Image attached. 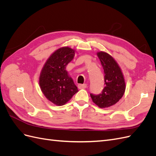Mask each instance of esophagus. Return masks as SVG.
Returning a JSON list of instances; mask_svg holds the SVG:
<instances>
[{
  "label": "esophagus",
  "instance_id": "1",
  "mask_svg": "<svg viewBox=\"0 0 156 156\" xmlns=\"http://www.w3.org/2000/svg\"><path fill=\"white\" fill-rule=\"evenodd\" d=\"M87 87V84H78V88L79 89H83V88H85Z\"/></svg>",
  "mask_w": 156,
  "mask_h": 156
}]
</instances>
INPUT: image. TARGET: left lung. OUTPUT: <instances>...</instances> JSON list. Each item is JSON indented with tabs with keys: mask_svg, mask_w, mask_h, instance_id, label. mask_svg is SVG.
I'll use <instances>...</instances> for the list:
<instances>
[{
	"mask_svg": "<svg viewBox=\"0 0 156 156\" xmlns=\"http://www.w3.org/2000/svg\"><path fill=\"white\" fill-rule=\"evenodd\" d=\"M97 55L104 70V88L101 94H90V96L99 107H109L116 104L124 95L126 90L124 75L111 55L103 51L98 52Z\"/></svg>",
	"mask_w": 156,
	"mask_h": 156,
	"instance_id": "8db88e82",
	"label": "left lung"
}]
</instances>
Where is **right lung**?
<instances>
[{"label":"right lung","mask_w":156,"mask_h":156,"mask_svg":"<svg viewBox=\"0 0 156 156\" xmlns=\"http://www.w3.org/2000/svg\"><path fill=\"white\" fill-rule=\"evenodd\" d=\"M75 50L64 47L55 51L46 61L40 75V86L48 100L61 106L78 92L66 67L72 60Z\"/></svg>","instance_id":"1"}]
</instances>
